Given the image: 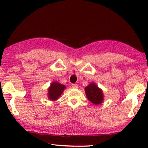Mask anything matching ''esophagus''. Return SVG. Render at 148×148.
I'll return each mask as SVG.
<instances>
[{
	"label": "esophagus",
	"mask_w": 148,
	"mask_h": 148,
	"mask_svg": "<svg viewBox=\"0 0 148 148\" xmlns=\"http://www.w3.org/2000/svg\"><path fill=\"white\" fill-rule=\"evenodd\" d=\"M72 88H78V84H72Z\"/></svg>",
	"instance_id": "esophagus-1"
}]
</instances>
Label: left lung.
<instances>
[{"instance_id":"obj_1","label":"left lung","mask_w":148,"mask_h":148,"mask_svg":"<svg viewBox=\"0 0 148 148\" xmlns=\"http://www.w3.org/2000/svg\"><path fill=\"white\" fill-rule=\"evenodd\" d=\"M85 93L88 99L94 105H99L103 101V91L95 83H91L84 88Z\"/></svg>"}]
</instances>
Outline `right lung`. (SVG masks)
<instances>
[{"label": "right lung", "instance_id": "add662e5", "mask_svg": "<svg viewBox=\"0 0 148 148\" xmlns=\"http://www.w3.org/2000/svg\"><path fill=\"white\" fill-rule=\"evenodd\" d=\"M66 86L64 84L58 81H53L48 89V98L52 101H55L61 96Z\"/></svg>", "mask_w": 148, "mask_h": 148}]
</instances>
